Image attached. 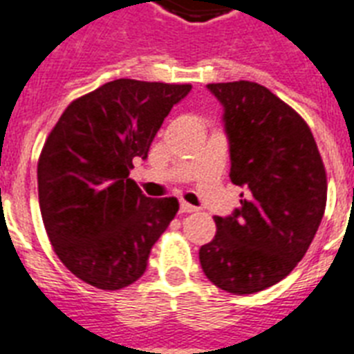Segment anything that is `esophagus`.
<instances>
[{
    "instance_id": "esophagus-1",
    "label": "esophagus",
    "mask_w": 354,
    "mask_h": 354,
    "mask_svg": "<svg viewBox=\"0 0 354 354\" xmlns=\"http://www.w3.org/2000/svg\"><path fill=\"white\" fill-rule=\"evenodd\" d=\"M180 210L185 214H191V212H196L198 209H196V207H192V205L185 203V201H182V203H180Z\"/></svg>"
}]
</instances>
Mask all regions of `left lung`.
<instances>
[{
    "label": "left lung",
    "mask_w": 354,
    "mask_h": 354,
    "mask_svg": "<svg viewBox=\"0 0 354 354\" xmlns=\"http://www.w3.org/2000/svg\"><path fill=\"white\" fill-rule=\"evenodd\" d=\"M207 88L223 106L230 180L245 192L239 209L214 218L218 232L200 248V263L225 292L257 293L283 281L310 248L326 209V169L308 124L268 88Z\"/></svg>",
    "instance_id": "1"
}]
</instances>
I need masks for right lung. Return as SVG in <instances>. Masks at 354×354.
Segmentation results:
<instances>
[{"mask_svg": "<svg viewBox=\"0 0 354 354\" xmlns=\"http://www.w3.org/2000/svg\"><path fill=\"white\" fill-rule=\"evenodd\" d=\"M191 84L106 82L64 109L37 163L44 228L61 263L99 290H120L147 268L174 219L176 198L151 200L129 178Z\"/></svg>", "mask_w": 354, "mask_h": 354, "instance_id": "1", "label": "right lung"}]
</instances>
